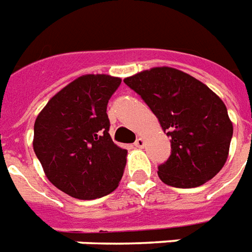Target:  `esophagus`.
Masks as SVG:
<instances>
[{
  "mask_svg": "<svg viewBox=\"0 0 252 252\" xmlns=\"http://www.w3.org/2000/svg\"><path fill=\"white\" fill-rule=\"evenodd\" d=\"M134 145H135L137 147H143L145 146V139L141 137L137 138V141H135V143H134Z\"/></svg>",
  "mask_w": 252,
  "mask_h": 252,
  "instance_id": "1",
  "label": "esophagus"
}]
</instances>
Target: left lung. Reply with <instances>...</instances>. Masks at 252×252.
Segmentation results:
<instances>
[{
    "mask_svg": "<svg viewBox=\"0 0 252 252\" xmlns=\"http://www.w3.org/2000/svg\"><path fill=\"white\" fill-rule=\"evenodd\" d=\"M159 121L171 142V155L158 167L166 185L190 189L222 170L228 157L232 122L220 98L185 71L160 66L127 77Z\"/></svg>",
    "mask_w": 252,
    "mask_h": 252,
    "instance_id": "left-lung-1",
    "label": "left lung"
}]
</instances>
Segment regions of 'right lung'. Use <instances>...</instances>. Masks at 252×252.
<instances>
[{"instance_id": "right-lung-1", "label": "right lung", "mask_w": 252, "mask_h": 252, "mask_svg": "<svg viewBox=\"0 0 252 252\" xmlns=\"http://www.w3.org/2000/svg\"><path fill=\"white\" fill-rule=\"evenodd\" d=\"M122 79L85 74L50 98L34 122L33 149L50 182L77 199L114 191L127 150L109 134L107 102Z\"/></svg>"}]
</instances>
